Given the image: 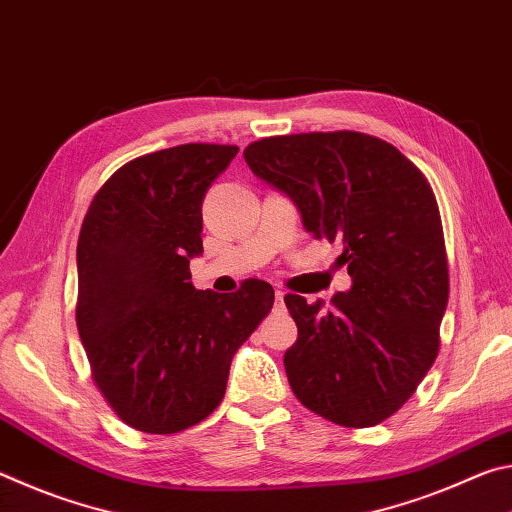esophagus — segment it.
<instances>
[{
  "label": "esophagus",
  "instance_id": "obj_1",
  "mask_svg": "<svg viewBox=\"0 0 512 512\" xmlns=\"http://www.w3.org/2000/svg\"><path fill=\"white\" fill-rule=\"evenodd\" d=\"M275 300H277V302H280V305H282V302H284V291H280V289H277V291H275Z\"/></svg>",
  "mask_w": 512,
  "mask_h": 512
}]
</instances>
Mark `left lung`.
I'll use <instances>...</instances> for the list:
<instances>
[{
    "label": "left lung",
    "instance_id": "obj_1",
    "mask_svg": "<svg viewBox=\"0 0 512 512\" xmlns=\"http://www.w3.org/2000/svg\"><path fill=\"white\" fill-rule=\"evenodd\" d=\"M257 178L298 205L314 239H339L352 289L307 302L287 293L298 339L284 352L302 406L341 427L391 418L440 348L449 298L443 221L424 173L357 131L262 137L244 149Z\"/></svg>",
    "mask_w": 512,
    "mask_h": 512
}]
</instances>
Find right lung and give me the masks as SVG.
I'll use <instances>...</instances> for the list:
<instances>
[{
  "label": "right lung",
  "instance_id": "add662e5",
  "mask_svg": "<svg viewBox=\"0 0 512 512\" xmlns=\"http://www.w3.org/2000/svg\"><path fill=\"white\" fill-rule=\"evenodd\" d=\"M235 144H180L126 162L85 214L76 266V327L94 384L128 427L178 433L221 404L235 352L275 293L246 280L235 293L198 291L189 259L203 253V198Z\"/></svg>",
  "mask_w": 512,
  "mask_h": 512
}]
</instances>
